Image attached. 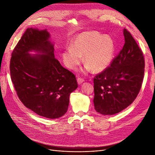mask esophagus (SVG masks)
Returning <instances> with one entry per match:
<instances>
[{
    "label": "esophagus",
    "instance_id": "obj_1",
    "mask_svg": "<svg viewBox=\"0 0 155 155\" xmlns=\"http://www.w3.org/2000/svg\"><path fill=\"white\" fill-rule=\"evenodd\" d=\"M77 81H78V83L79 84V85H81V84L83 83V82H84V79H83V78H78V79H77Z\"/></svg>",
    "mask_w": 155,
    "mask_h": 155
}]
</instances>
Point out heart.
<instances>
[{
  "label": "heart",
  "instance_id": "b5f03b06",
  "mask_svg": "<svg viewBox=\"0 0 155 155\" xmlns=\"http://www.w3.org/2000/svg\"><path fill=\"white\" fill-rule=\"evenodd\" d=\"M114 52V43L109 36H104L97 31H85L74 39L71 48L63 52V58L66 67L74 70L85 55L87 70L92 68L94 72H100L110 64Z\"/></svg>",
  "mask_w": 155,
  "mask_h": 155
}]
</instances>
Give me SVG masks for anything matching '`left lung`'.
Returning a JSON list of instances; mask_svg holds the SVG:
<instances>
[{"instance_id": "obj_1", "label": "left lung", "mask_w": 155, "mask_h": 155, "mask_svg": "<svg viewBox=\"0 0 155 155\" xmlns=\"http://www.w3.org/2000/svg\"><path fill=\"white\" fill-rule=\"evenodd\" d=\"M125 44L109 67L93 79L95 110L113 115L129 106L142 87L145 61L142 50L130 33L124 30Z\"/></svg>"}]
</instances>
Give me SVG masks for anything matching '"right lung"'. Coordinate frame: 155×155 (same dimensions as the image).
<instances>
[{"mask_svg":"<svg viewBox=\"0 0 155 155\" xmlns=\"http://www.w3.org/2000/svg\"><path fill=\"white\" fill-rule=\"evenodd\" d=\"M49 33L27 28L10 59L12 81L19 100L35 113L49 119L67 112L70 93L78 85L75 75L55 58ZM34 50L38 53L31 55Z\"/></svg>","mask_w":155,"mask_h":155,"instance_id":"obj_1","label":"right lung"}]
</instances>
